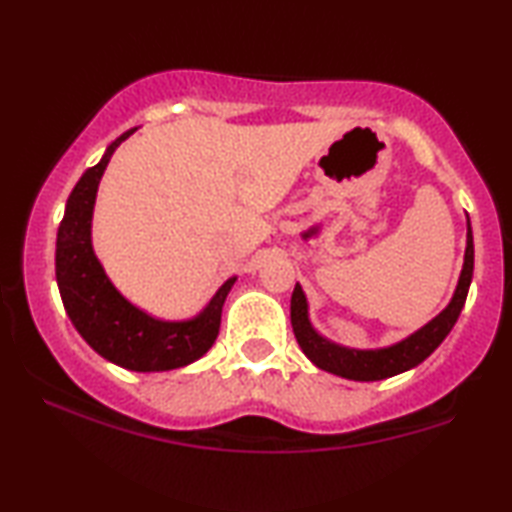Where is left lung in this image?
<instances>
[{
    "label": "left lung",
    "instance_id": "1",
    "mask_svg": "<svg viewBox=\"0 0 512 512\" xmlns=\"http://www.w3.org/2000/svg\"><path fill=\"white\" fill-rule=\"evenodd\" d=\"M474 273V241H472V225L467 219V246H465V262L461 277H458L454 298L449 305L440 311V314L420 327L418 332L406 336L404 341L388 345V348L379 350H352L336 345L320 336L309 323V311H307V298L302 293L300 284H296L291 296V325L293 334H296L298 345L302 352L307 354L311 363H316L320 370L332 372L345 379L354 381H379L388 379L393 375H400L418 366L429 354L445 341V336L452 332L456 325L461 309L465 305L467 291H470Z\"/></svg>",
    "mask_w": 512,
    "mask_h": 512
}]
</instances>
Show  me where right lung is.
<instances>
[{
    "label": "right lung",
    "mask_w": 512,
    "mask_h": 512,
    "mask_svg": "<svg viewBox=\"0 0 512 512\" xmlns=\"http://www.w3.org/2000/svg\"><path fill=\"white\" fill-rule=\"evenodd\" d=\"M135 131L119 135L69 194L56 239V282L69 320L94 352L126 370L162 372L189 366L212 348L223 302L237 277H230L210 305L189 320L153 318L112 287L92 250V210L112 153Z\"/></svg>",
    "instance_id": "obj_1"
}]
</instances>
